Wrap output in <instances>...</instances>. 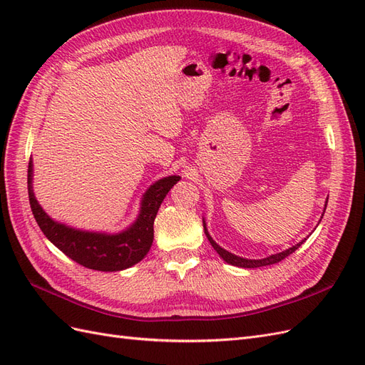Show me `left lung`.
<instances>
[{"label": "left lung", "mask_w": 365, "mask_h": 365, "mask_svg": "<svg viewBox=\"0 0 365 365\" xmlns=\"http://www.w3.org/2000/svg\"><path fill=\"white\" fill-rule=\"evenodd\" d=\"M326 207H327V201H326ZM324 210H326V208H324ZM323 215H324V213H323ZM202 224H204V233H205V236L208 237L210 244H212V247L216 250V252L219 254V256L222 257L227 263L233 264V267H239V268H259V267H267V264L279 263V262H282L284 257H288L289 254H292V252L306 240V239H304V240L300 242V244H297V245H294V247H291V248H288V250H284V251H282V252L271 254V256L264 257V259H257V260H256V259H244V257L236 256V254H233V252H230V251L224 250L222 247H219V245L216 244V242L212 239V236L208 235V230H207L204 217H202Z\"/></svg>", "instance_id": "left-lung-1"}]
</instances>
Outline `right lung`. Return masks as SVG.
<instances>
[{"mask_svg": "<svg viewBox=\"0 0 365 365\" xmlns=\"http://www.w3.org/2000/svg\"><path fill=\"white\" fill-rule=\"evenodd\" d=\"M180 180L181 176L170 175L153 182L141 197L140 213L134 224L114 235L73 228L51 219L43 212L33 192L31 160L29 163L27 187L33 216L51 244L85 268L113 272L134 267L145 259L153 242V220L158 208L165 195Z\"/></svg>", "mask_w": 365, "mask_h": 365, "instance_id": "1", "label": "right lung"}]
</instances>
